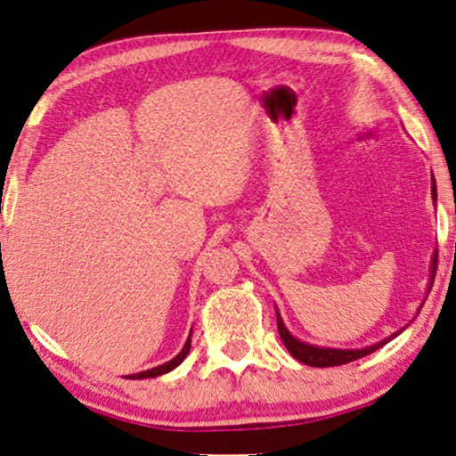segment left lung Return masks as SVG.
Instances as JSON below:
<instances>
[{
  "label": "left lung",
  "mask_w": 456,
  "mask_h": 456,
  "mask_svg": "<svg viewBox=\"0 0 456 456\" xmlns=\"http://www.w3.org/2000/svg\"><path fill=\"white\" fill-rule=\"evenodd\" d=\"M432 198L436 200V181H432ZM436 266H438V252L434 254L432 258V281L429 285H434V275H436ZM277 330H279V336H281V342L285 344V348L294 359H298L300 362H305V365H311V367H338V365H346V362H352L356 359H362V356L371 354L381 346L390 342L398 336L400 331L392 333L390 338L381 339V342L373 344V346H367V348H354V350H342V348H321V346H313V344H306V342H300L298 338H294L291 333L288 331V327L283 325V319L281 314L277 313Z\"/></svg>",
  "instance_id": "1"
}]
</instances>
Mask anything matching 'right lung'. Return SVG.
Segmentation results:
<instances>
[{
  "instance_id": "add662e5",
  "label": "right lung",
  "mask_w": 456,
  "mask_h": 456,
  "mask_svg": "<svg viewBox=\"0 0 456 456\" xmlns=\"http://www.w3.org/2000/svg\"><path fill=\"white\" fill-rule=\"evenodd\" d=\"M190 348H191V333H190V338H187V342H185L183 348H181V352H179L177 356H175L173 361L165 362V365H158V367H154V369H148V371L126 375V379H148V378H158V375H165V373H168V371H173V369L179 367L181 362H183L185 356L190 354Z\"/></svg>"
}]
</instances>
